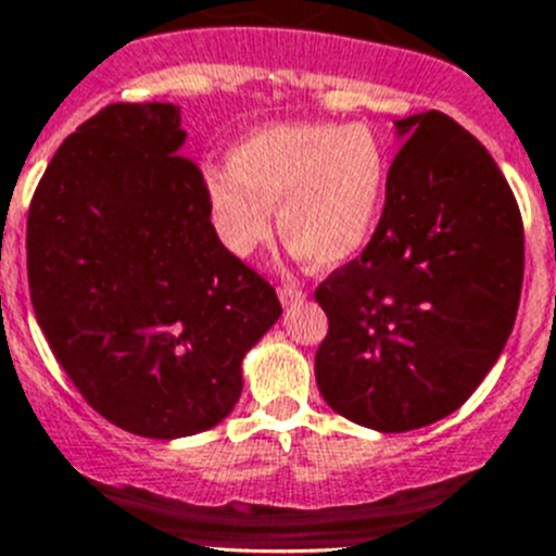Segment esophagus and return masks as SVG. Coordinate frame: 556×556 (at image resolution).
<instances>
[{
  "label": "esophagus",
  "mask_w": 556,
  "mask_h": 556,
  "mask_svg": "<svg viewBox=\"0 0 556 556\" xmlns=\"http://www.w3.org/2000/svg\"><path fill=\"white\" fill-rule=\"evenodd\" d=\"M278 298H281V303H298V301H303V298H306V292H303L301 287H298V283L294 281H283L281 287H278Z\"/></svg>",
  "instance_id": "34e87169"
}]
</instances>
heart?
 <instances>
[{"instance_id":"heart-1","label":"heart","mask_w":556,"mask_h":556,"mask_svg":"<svg viewBox=\"0 0 556 556\" xmlns=\"http://www.w3.org/2000/svg\"><path fill=\"white\" fill-rule=\"evenodd\" d=\"M205 172V203L225 248L250 255L278 233L314 269L353 262L376 230L390 184L384 141L365 125H273Z\"/></svg>"}]
</instances>
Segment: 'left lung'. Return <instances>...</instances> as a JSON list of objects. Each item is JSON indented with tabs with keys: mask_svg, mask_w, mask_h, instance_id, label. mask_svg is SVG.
<instances>
[{
	"mask_svg": "<svg viewBox=\"0 0 556 556\" xmlns=\"http://www.w3.org/2000/svg\"><path fill=\"white\" fill-rule=\"evenodd\" d=\"M395 130L376 233L314 292L328 314L317 387L376 431L459 409L507 345L523 283V223L493 155L440 111Z\"/></svg>",
	"mask_w": 556,
	"mask_h": 556,
	"instance_id": "1",
	"label": "left lung"
}]
</instances>
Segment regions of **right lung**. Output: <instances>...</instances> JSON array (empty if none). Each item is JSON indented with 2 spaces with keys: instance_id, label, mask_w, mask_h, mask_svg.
Here are the masks:
<instances>
[{
  "instance_id": "obj_1",
  "label": "right lung",
  "mask_w": 556,
  "mask_h": 556,
  "mask_svg": "<svg viewBox=\"0 0 556 556\" xmlns=\"http://www.w3.org/2000/svg\"><path fill=\"white\" fill-rule=\"evenodd\" d=\"M172 102H116L49 161L27 217L36 320L91 409L152 440L200 434L242 395L275 289L211 225Z\"/></svg>"
}]
</instances>
